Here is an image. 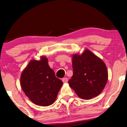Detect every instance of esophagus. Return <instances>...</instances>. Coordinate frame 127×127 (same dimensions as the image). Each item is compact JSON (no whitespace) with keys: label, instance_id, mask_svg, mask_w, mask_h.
Returning <instances> with one entry per match:
<instances>
[{"label":"esophagus","instance_id":"34e87169","mask_svg":"<svg viewBox=\"0 0 127 127\" xmlns=\"http://www.w3.org/2000/svg\"><path fill=\"white\" fill-rule=\"evenodd\" d=\"M62 81L64 83H67L68 82V79L67 78H63L62 79Z\"/></svg>","mask_w":127,"mask_h":127}]
</instances>
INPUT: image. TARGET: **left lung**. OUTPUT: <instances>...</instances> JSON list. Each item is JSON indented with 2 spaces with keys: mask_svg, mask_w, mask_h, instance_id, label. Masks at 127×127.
Listing matches in <instances>:
<instances>
[{
  "mask_svg": "<svg viewBox=\"0 0 127 127\" xmlns=\"http://www.w3.org/2000/svg\"><path fill=\"white\" fill-rule=\"evenodd\" d=\"M73 76L68 84L80 98L90 100L98 95L108 79L107 67L100 58L88 49L72 58Z\"/></svg>",
  "mask_w": 127,
  "mask_h": 127,
  "instance_id": "obj_1",
  "label": "left lung"
}]
</instances>
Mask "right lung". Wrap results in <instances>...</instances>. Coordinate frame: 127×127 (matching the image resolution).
I'll return each instance as SVG.
<instances>
[{
  "mask_svg": "<svg viewBox=\"0 0 127 127\" xmlns=\"http://www.w3.org/2000/svg\"><path fill=\"white\" fill-rule=\"evenodd\" d=\"M20 81L21 88L29 98L35 104L42 106L54 103L63 84L56 78L45 56L39 61H30L22 72Z\"/></svg>",
  "mask_w": 127,
  "mask_h": 127,
  "instance_id": "1",
  "label": "right lung"
}]
</instances>
